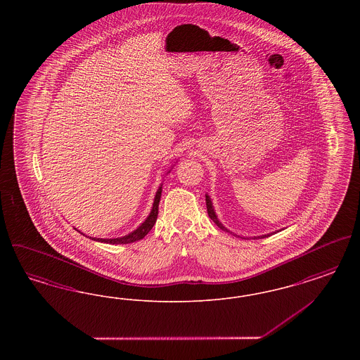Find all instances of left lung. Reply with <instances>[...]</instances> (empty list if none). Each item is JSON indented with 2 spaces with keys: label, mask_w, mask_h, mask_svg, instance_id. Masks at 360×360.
Wrapping results in <instances>:
<instances>
[{
  "label": "left lung",
  "mask_w": 360,
  "mask_h": 360,
  "mask_svg": "<svg viewBox=\"0 0 360 360\" xmlns=\"http://www.w3.org/2000/svg\"><path fill=\"white\" fill-rule=\"evenodd\" d=\"M205 201H206V209H207V214H209V217L213 220V223L216 224L220 229H223L225 232H229V233H232V235H235V236H238V238H241L239 235H236V233H233V232H231L228 228H225L224 226L223 223L219 220V217H217V214H216V210H214V207H213V204H212V200H210V197L205 194ZM276 232H279V231H275V232H271V233H267V235H260V236H254V238H251V239H264V238H269V236H271V235H274ZM241 239H250V238H241Z\"/></svg>",
  "instance_id": "8db88e82"
}]
</instances>
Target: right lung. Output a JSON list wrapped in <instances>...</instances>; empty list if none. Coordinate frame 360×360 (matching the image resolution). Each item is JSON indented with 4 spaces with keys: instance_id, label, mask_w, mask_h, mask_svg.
Segmentation results:
<instances>
[{
    "instance_id": "add662e5",
    "label": "right lung",
    "mask_w": 360,
    "mask_h": 360,
    "mask_svg": "<svg viewBox=\"0 0 360 360\" xmlns=\"http://www.w3.org/2000/svg\"><path fill=\"white\" fill-rule=\"evenodd\" d=\"M172 169L167 172H172ZM162 186L160 185L156 194H155L154 204H153V209L150 212V214L147 216V219L140 224L137 226L135 231L129 232L128 235H124L121 238H112V239H103V238H90L91 240H96V241H101V243H108V244H129V243H135L137 240H141L154 226V224L156 223V219H158V210H159V201H160V195H162ZM89 238V236H87Z\"/></svg>"
}]
</instances>
